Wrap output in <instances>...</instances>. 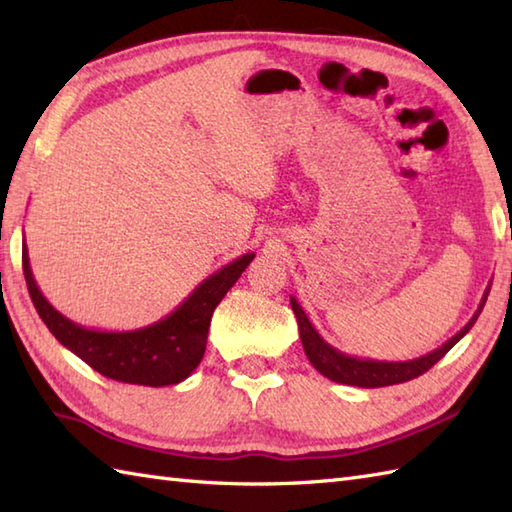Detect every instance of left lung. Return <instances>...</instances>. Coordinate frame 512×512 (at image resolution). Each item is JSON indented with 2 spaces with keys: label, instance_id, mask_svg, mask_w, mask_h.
<instances>
[{
  "label": "left lung",
  "instance_id": "8db88e82",
  "mask_svg": "<svg viewBox=\"0 0 512 512\" xmlns=\"http://www.w3.org/2000/svg\"><path fill=\"white\" fill-rule=\"evenodd\" d=\"M488 292H491V284H488L484 297L480 301V306H477L471 321L466 323L458 334L451 336L447 343L440 345L438 350H433V352L424 354L420 358H413V361H398V363H394V361H372V358H358V356H350V354L339 352L330 343H325L323 336L317 330H314V325L310 323L308 314L303 312V308L299 306V301L295 297H290V306H292V312H295L297 323H299V336H301L303 350H306L308 361L312 363L314 369H317V372H321L325 378L334 380V383L374 389V387L407 383V380L418 378L420 374H424L427 369L436 365L440 358L447 354L451 347L473 328L477 317H480V312L484 308Z\"/></svg>",
  "mask_w": 512,
  "mask_h": 512
}]
</instances>
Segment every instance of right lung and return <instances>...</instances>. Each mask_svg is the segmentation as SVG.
I'll return each instance as SVG.
<instances>
[{
  "label": "right lung",
  "instance_id": "right-lung-1",
  "mask_svg": "<svg viewBox=\"0 0 512 512\" xmlns=\"http://www.w3.org/2000/svg\"><path fill=\"white\" fill-rule=\"evenodd\" d=\"M253 259L255 253H246L206 277L176 310L147 328L103 332L83 328L52 308L32 277L26 242L21 248L30 299L54 339L99 374L118 383L147 387L178 385L191 376L204 356L213 310Z\"/></svg>",
  "mask_w": 512,
  "mask_h": 512
}]
</instances>
